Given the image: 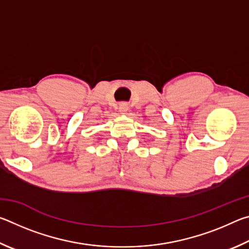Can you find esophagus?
I'll use <instances>...</instances> for the list:
<instances>
[{"instance_id":"34e87169","label":"esophagus","mask_w":249,"mask_h":249,"mask_svg":"<svg viewBox=\"0 0 249 249\" xmlns=\"http://www.w3.org/2000/svg\"><path fill=\"white\" fill-rule=\"evenodd\" d=\"M119 111H120V113H122V114H125V113L128 111V105H127V103H125V102L121 103L120 107H119Z\"/></svg>"}]
</instances>
